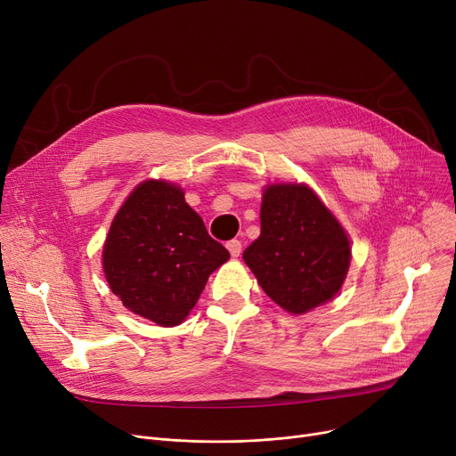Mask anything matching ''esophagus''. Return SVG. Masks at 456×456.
Here are the masks:
<instances>
[{"mask_svg": "<svg viewBox=\"0 0 456 456\" xmlns=\"http://www.w3.org/2000/svg\"><path fill=\"white\" fill-rule=\"evenodd\" d=\"M227 249H229V253H231L232 258L240 256V253H242V242H240V240H229V242H227Z\"/></svg>", "mask_w": 456, "mask_h": 456, "instance_id": "obj_1", "label": "esophagus"}]
</instances>
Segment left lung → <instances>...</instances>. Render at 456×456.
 I'll use <instances>...</instances> for the list:
<instances>
[{
  "label": "left lung",
  "mask_w": 456,
  "mask_h": 456,
  "mask_svg": "<svg viewBox=\"0 0 456 456\" xmlns=\"http://www.w3.org/2000/svg\"><path fill=\"white\" fill-rule=\"evenodd\" d=\"M242 258L272 301L301 316L340 292L351 240L308 184L270 183L262 190L260 234Z\"/></svg>",
  "instance_id": "8db88e82"
}]
</instances>
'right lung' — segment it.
<instances>
[{"mask_svg":"<svg viewBox=\"0 0 456 456\" xmlns=\"http://www.w3.org/2000/svg\"><path fill=\"white\" fill-rule=\"evenodd\" d=\"M229 251L208 236L184 190L164 179L138 183L109 227L102 266L131 313L160 327L181 325Z\"/></svg>","mask_w":456,"mask_h":456,"instance_id":"add662e5","label":"right lung"}]
</instances>
